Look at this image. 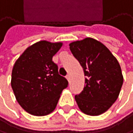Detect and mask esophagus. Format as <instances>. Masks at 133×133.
<instances>
[{
	"mask_svg": "<svg viewBox=\"0 0 133 133\" xmlns=\"http://www.w3.org/2000/svg\"><path fill=\"white\" fill-rule=\"evenodd\" d=\"M66 79H67L69 81L70 80V75H69V74H68L67 76H66Z\"/></svg>",
	"mask_w": 133,
	"mask_h": 133,
	"instance_id": "obj_1",
	"label": "esophagus"
}]
</instances>
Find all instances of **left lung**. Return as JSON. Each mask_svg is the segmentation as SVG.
Listing matches in <instances>:
<instances>
[{"instance_id": "1", "label": "left lung", "mask_w": 133, "mask_h": 133, "mask_svg": "<svg viewBox=\"0 0 133 133\" xmlns=\"http://www.w3.org/2000/svg\"><path fill=\"white\" fill-rule=\"evenodd\" d=\"M86 76L83 90L75 96L79 109L92 116L107 111L118 97L123 84L120 64L111 52L93 38L69 44Z\"/></svg>"}]
</instances>
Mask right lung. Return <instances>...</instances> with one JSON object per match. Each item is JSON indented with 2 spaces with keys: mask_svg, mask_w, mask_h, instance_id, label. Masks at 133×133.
<instances>
[{
  "mask_svg": "<svg viewBox=\"0 0 133 133\" xmlns=\"http://www.w3.org/2000/svg\"><path fill=\"white\" fill-rule=\"evenodd\" d=\"M62 43L39 41L29 46L15 61L11 85L18 103L28 113L44 116L56 108L68 80L58 74L53 56Z\"/></svg>",
  "mask_w": 133,
  "mask_h": 133,
  "instance_id": "right-lung-1",
  "label": "right lung"
}]
</instances>
